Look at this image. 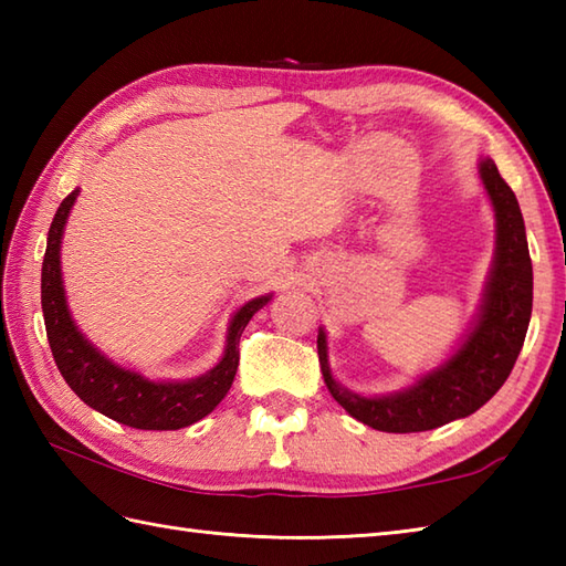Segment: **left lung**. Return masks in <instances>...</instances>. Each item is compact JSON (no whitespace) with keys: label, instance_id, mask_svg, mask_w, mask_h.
Listing matches in <instances>:
<instances>
[{"label":"left lung","instance_id":"obj_1","mask_svg":"<svg viewBox=\"0 0 566 566\" xmlns=\"http://www.w3.org/2000/svg\"><path fill=\"white\" fill-rule=\"evenodd\" d=\"M479 177L496 213V255L474 328L448 363L403 391L359 396L333 379L326 333L318 331V359L326 387L359 423L384 432H420L464 418L503 387L521 355L533 314V262L523 213L494 160L482 158Z\"/></svg>","mask_w":566,"mask_h":566}]
</instances>
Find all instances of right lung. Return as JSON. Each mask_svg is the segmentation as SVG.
I'll use <instances>...</instances> for the list:
<instances>
[{
    "mask_svg": "<svg viewBox=\"0 0 566 566\" xmlns=\"http://www.w3.org/2000/svg\"><path fill=\"white\" fill-rule=\"evenodd\" d=\"M77 195L80 189L70 191L55 211L41 270L45 333L60 375L84 403L109 416L116 423L138 430H179L197 423L203 416H209L231 389L240 359V335H243L248 321L272 296H258L238 308L228 326L221 363L197 379L153 381L134 369L114 365L77 331L65 302L63 274H60V243H63L67 216Z\"/></svg>",
    "mask_w": 566,
    "mask_h": 566,
    "instance_id": "obj_1",
    "label": "right lung"
}]
</instances>
